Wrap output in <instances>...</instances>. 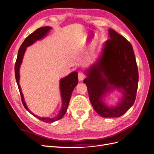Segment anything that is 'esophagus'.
<instances>
[{
	"instance_id": "esophagus-1",
	"label": "esophagus",
	"mask_w": 154,
	"mask_h": 154,
	"mask_svg": "<svg viewBox=\"0 0 154 154\" xmlns=\"http://www.w3.org/2000/svg\"><path fill=\"white\" fill-rule=\"evenodd\" d=\"M78 80L80 82H82L83 81V79H84L85 78V74L82 72H78Z\"/></svg>"
}]
</instances>
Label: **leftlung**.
<instances>
[{"instance_id":"obj_1","label":"left lung","mask_w":154,"mask_h":154,"mask_svg":"<svg viewBox=\"0 0 154 154\" xmlns=\"http://www.w3.org/2000/svg\"><path fill=\"white\" fill-rule=\"evenodd\" d=\"M108 31L109 39L103 43L96 62L84 71L83 83L97 114L103 118L120 117L136 100L138 69L131 44L113 29ZM115 90L122 97L114 106H109L104 100Z\"/></svg>"}]
</instances>
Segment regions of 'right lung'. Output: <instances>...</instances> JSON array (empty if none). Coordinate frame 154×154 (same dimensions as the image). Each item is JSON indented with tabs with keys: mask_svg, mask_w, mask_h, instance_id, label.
I'll return each instance as SVG.
<instances>
[{
	"mask_svg": "<svg viewBox=\"0 0 154 154\" xmlns=\"http://www.w3.org/2000/svg\"><path fill=\"white\" fill-rule=\"evenodd\" d=\"M52 29V27L49 26H45L40 27V28L37 29L35 31L32 33L30 34L27 37L24 42L21 45L20 48L18 50L17 61L15 63V78L18 87V89L20 91V94L22 97V101L25 109L31 113L35 117L39 119L40 120L42 121L45 123H53L56 121L59 120L63 118V116L66 113L68 105L69 103L70 99H71L72 92L74 90V88L77 85L78 83V72L76 71H73L71 73H70L69 75L63 78L60 79V95H61L62 98V106L60 109L59 112L57 116L52 118H48V117H40V116L35 115L27 107L26 101H24V95H23L21 87L19 84L20 80V66L22 63V60L24 55L25 54L26 48L29 46L35 43L38 40H42L45 37L48 35L49 32L50 30Z\"/></svg>",
	"mask_w": 154,
	"mask_h": 154,
	"instance_id": "add662e5",
	"label": "right lung"
}]
</instances>
